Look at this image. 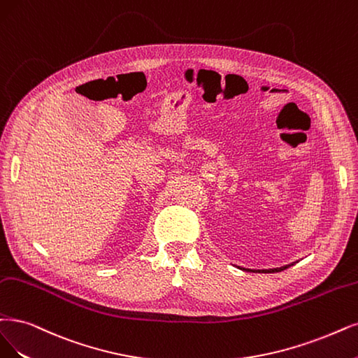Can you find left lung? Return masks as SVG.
I'll return each instance as SVG.
<instances>
[{"label": "left lung", "instance_id": "8db88e82", "mask_svg": "<svg viewBox=\"0 0 358 358\" xmlns=\"http://www.w3.org/2000/svg\"><path fill=\"white\" fill-rule=\"evenodd\" d=\"M287 267L289 266H285V267H280V268H274V270H258V271H262V273H266V271H282V270H285Z\"/></svg>", "mask_w": 358, "mask_h": 358}]
</instances>
